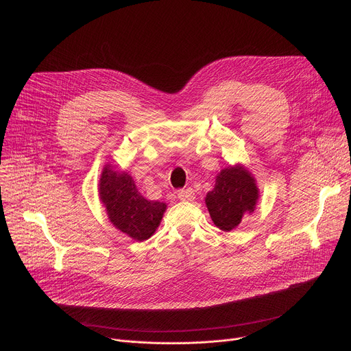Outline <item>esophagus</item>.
<instances>
[{
  "instance_id": "esophagus-1",
  "label": "esophagus",
  "mask_w": 351,
  "mask_h": 351,
  "mask_svg": "<svg viewBox=\"0 0 351 351\" xmlns=\"http://www.w3.org/2000/svg\"><path fill=\"white\" fill-rule=\"evenodd\" d=\"M177 198L180 201H194L195 199V193L193 188H182V190H178L177 193Z\"/></svg>"
}]
</instances>
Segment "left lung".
I'll list each match as a JSON object with an SVG mask.
<instances>
[{"mask_svg": "<svg viewBox=\"0 0 351 351\" xmlns=\"http://www.w3.org/2000/svg\"><path fill=\"white\" fill-rule=\"evenodd\" d=\"M258 188L253 174L243 166H229L217 176L212 191L206 194L205 204L213 223L221 230L234 229L243 215L254 212Z\"/></svg>", "mask_w": 351, "mask_h": 351, "instance_id": "obj_1", "label": "left lung"}]
</instances>
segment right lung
<instances>
[{
	"label": "right lung",
	"instance_id": "1",
	"mask_svg": "<svg viewBox=\"0 0 351 351\" xmlns=\"http://www.w3.org/2000/svg\"><path fill=\"white\" fill-rule=\"evenodd\" d=\"M99 199L111 223L129 237L143 241L158 228L167 205L141 195L133 178L106 165L99 178Z\"/></svg>",
	"mask_w": 351,
	"mask_h": 351
}]
</instances>
